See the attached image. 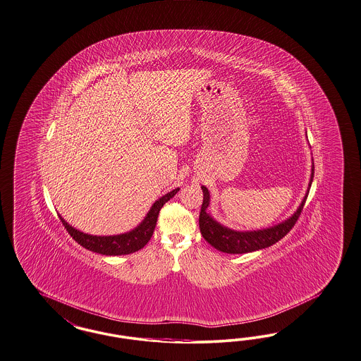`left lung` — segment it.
Here are the masks:
<instances>
[{
    "mask_svg": "<svg viewBox=\"0 0 361 361\" xmlns=\"http://www.w3.org/2000/svg\"><path fill=\"white\" fill-rule=\"evenodd\" d=\"M314 174V165L312 166L311 183ZM202 193H204V200L201 205V212H200L199 224L200 231L202 237L211 244L212 247L221 250L225 253H248V252H255L259 249L268 248L271 245L280 241L283 237L286 236L290 229L295 226L296 221L302 212L305 199L302 200L301 205L298 207L296 213L288 219L284 223L276 225L274 228L264 229V231H255V232H236L232 229H228L223 225L216 223L211 216L207 213V208L209 205V192L205 187H201Z\"/></svg>",
    "mask_w": 361,
    "mask_h": 361,
    "instance_id": "8db88e82",
    "label": "left lung"
}]
</instances>
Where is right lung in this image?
Listing matches in <instances>:
<instances>
[{"mask_svg":"<svg viewBox=\"0 0 361 361\" xmlns=\"http://www.w3.org/2000/svg\"><path fill=\"white\" fill-rule=\"evenodd\" d=\"M178 190L180 189L177 188V189H174L172 192L166 193L165 196H162L161 199L157 200L153 204L149 213L147 214L145 220L138 225L136 229H133L129 233H124V235L102 237L90 236V235H85V233L77 231L75 228H72L71 225L63 220L61 216H60V220H61V223L65 226V229L68 231V233L81 247L89 249L92 252H96V253L105 255V256L129 255V253L137 252V250H140V249L144 248L147 245V243L149 241L150 237L153 235V231H154L156 223H157L159 213L161 211L164 204L172 199Z\"/></svg>","mask_w":361,"mask_h":361,"instance_id":"add662e5","label":"right lung"}]
</instances>
